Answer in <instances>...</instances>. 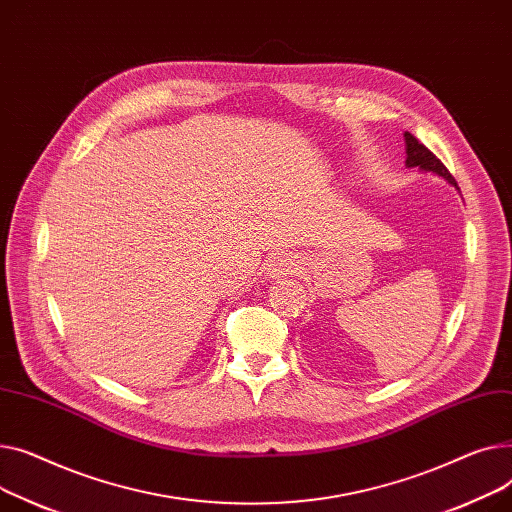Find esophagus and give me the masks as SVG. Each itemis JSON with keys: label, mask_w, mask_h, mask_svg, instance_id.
Returning <instances> with one entry per match:
<instances>
[{"label": "esophagus", "mask_w": 512, "mask_h": 512, "mask_svg": "<svg viewBox=\"0 0 512 512\" xmlns=\"http://www.w3.org/2000/svg\"><path fill=\"white\" fill-rule=\"evenodd\" d=\"M297 260L295 256L291 254H285V256H277L268 262V268H266V279L270 281H281L293 273H297Z\"/></svg>", "instance_id": "esophagus-1"}]
</instances>
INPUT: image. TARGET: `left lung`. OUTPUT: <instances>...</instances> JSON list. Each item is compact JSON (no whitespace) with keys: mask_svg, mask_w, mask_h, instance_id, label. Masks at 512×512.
<instances>
[{"mask_svg":"<svg viewBox=\"0 0 512 512\" xmlns=\"http://www.w3.org/2000/svg\"><path fill=\"white\" fill-rule=\"evenodd\" d=\"M403 136H405V153H407L405 167L419 169V171H424V173H434V175L442 177L444 182H448L450 186H455L459 190L455 177L448 173V169L430 153V150L424 144H419L417 138L413 134H409V132H405Z\"/></svg>","mask_w":512,"mask_h":512,"instance_id":"1","label":"left lung"}]
</instances>
